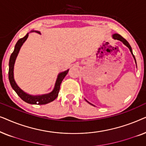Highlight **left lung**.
Instances as JSON below:
<instances>
[{
    "label": "left lung",
    "mask_w": 146,
    "mask_h": 146,
    "mask_svg": "<svg viewBox=\"0 0 146 146\" xmlns=\"http://www.w3.org/2000/svg\"><path fill=\"white\" fill-rule=\"evenodd\" d=\"M113 38L114 39H116V40H120L121 42H122L126 46H127L129 48V50H130V52H131V54L133 55V57L134 58V59H135V56H134V55L133 54V52H132V50H131V46H130V45H129V44L128 43V42H127L126 40H125V38H123L121 36V35H118V34H114V35H113ZM135 63H136V61H135ZM89 103V102H88Z\"/></svg>",
    "instance_id": "left-lung-1"
}]
</instances>
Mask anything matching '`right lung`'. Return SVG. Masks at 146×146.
I'll list each match as a JSON object with an SVG mask.
<instances>
[{
	"label": "right lung",
	"instance_id": "1",
	"mask_svg": "<svg viewBox=\"0 0 146 146\" xmlns=\"http://www.w3.org/2000/svg\"><path fill=\"white\" fill-rule=\"evenodd\" d=\"M38 33H40V32L37 31ZM29 36V34H27L25 37L19 39L16 44L15 50H14L13 52L11 54V57L9 60V78L10 81L12 88H13L14 90L16 92L18 96L21 98L26 102L31 104H38V105H43L46 104L48 103L51 102L54 100L58 97V92L60 90V84L62 82L63 79L64 78L68 72V70L66 71L63 72L60 74H59L58 76L54 88L52 92L47 94H44L42 96H33L29 95L28 94L24 92L18 86L17 84H16L15 80H14L13 76V70H14V64H15L16 58H17L18 54L19 52L21 47L23 45V44L26 41Z\"/></svg>",
	"mask_w": 146,
	"mask_h": 146
}]
</instances>
